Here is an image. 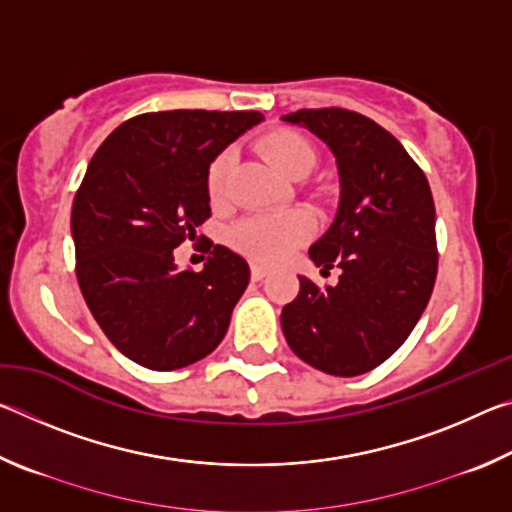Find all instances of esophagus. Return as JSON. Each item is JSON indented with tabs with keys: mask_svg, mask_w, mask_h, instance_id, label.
<instances>
[{
	"mask_svg": "<svg viewBox=\"0 0 512 512\" xmlns=\"http://www.w3.org/2000/svg\"><path fill=\"white\" fill-rule=\"evenodd\" d=\"M250 273H253V280H262V277L268 275V266H264L262 262H253L250 264Z\"/></svg>",
	"mask_w": 512,
	"mask_h": 512,
	"instance_id": "obj_1",
	"label": "esophagus"
}]
</instances>
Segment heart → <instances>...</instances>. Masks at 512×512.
Instances as JSON below:
<instances>
[{
    "label": "heart",
    "instance_id": "obj_1",
    "mask_svg": "<svg viewBox=\"0 0 512 512\" xmlns=\"http://www.w3.org/2000/svg\"><path fill=\"white\" fill-rule=\"evenodd\" d=\"M262 151L268 162L284 178L300 180L314 169L316 151L305 135L291 128H277L262 137ZM230 155L221 153L210 162L205 173V189L212 203H219L228 185ZM314 223L305 212H273L253 214L230 228V244L262 262H280L293 248L311 237Z\"/></svg>",
    "mask_w": 512,
    "mask_h": 512
}]
</instances>
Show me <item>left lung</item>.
<instances>
[{"label":"left lung","mask_w":512,"mask_h":512,"mask_svg":"<svg viewBox=\"0 0 512 512\" xmlns=\"http://www.w3.org/2000/svg\"><path fill=\"white\" fill-rule=\"evenodd\" d=\"M309 128L334 153L339 210L309 248L320 273L339 284L300 291L282 309V332L298 357L327 375L354 377L384 363L409 339L438 271L436 207L422 169L375 121L343 108L282 117Z\"/></svg>","instance_id":"8db88e82"}]
</instances>
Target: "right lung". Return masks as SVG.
Returning <instances> with one entry per match:
<instances>
[{
  "mask_svg": "<svg viewBox=\"0 0 512 512\" xmlns=\"http://www.w3.org/2000/svg\"><path fill=\"white\" fill-rule=\"evenodd\" d=\"M262 119L255 110L146 112L92 155L72 205L76 280L103 334L144 368H185L228 332L248 262L210 241L203 271H180L173 248L210 219V162Z\"/></svg>",
  "mask_w": 512,
  "mask_h": 512,
  "instance_id": "add662e5",
  "label": "right lung"
}]
</instances>
